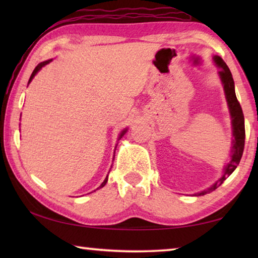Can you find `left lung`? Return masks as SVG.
I'll return each mask as SVG.
<instances>
[{
	"label": "left lung",
	"mask_w": 258,
	"mask_h": 258,
	"mask_svg": "<svg viewBox=\"0 0 258 258\" xmlns=\"http://www.w3.org/2000/svg\"><path fill=\"white\" fill-rule=\"evenodd\" d=\"M214 60H215L217 66L221 68V71L218 74H220L222 83H223L224 85L225 97H226V100H228L231 117H232L233 137H234L233 147H232V156H231V161L224 169L223 176H222L212 187H209L208 190L200 192V194L196 196H204L217 189V187L226 180V177L230 176L231 174L233 173L234 169L237 168V166L239 165L240 160H241V157L243 154V148H244V138H246V133H244L243 112H242L241 106H240V103L237 99V95H235L232 74H231L229 67L226 66L224 60L222 59L221 56H217V55L214 56Z\"/></svg>",
	"instance_id": "obj_1"
}]
</instances>
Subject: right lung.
<instances>
[{
  "label": "right lung",
  "instance_id": "add662e5",
  "mask_svg": "<svg viewBox=\"0 0 258 258\" xmlns=\"http://www.w3.org/2000/svg\"><path fill=\"white\" fill-rule=\"evenodd\" d=\"M50 61L51 60H47V61H43V62H41V63H38L37 64V66L36 67H35V69H34V72L32 73V75H30V78H29V81H28V83H30V81H32L33 80V78H34V76L35 75H36V74H37V72L38 71H40V69L42 68V67H44L45 66V64H47V63H49L50 62ZM126 132V130L125 131H123V132H121V134H120V137H119V139L121 138V137H123V135H124V133ZM107 181H108V176L106 177V180H104L103 182H102V184L101 185H100L99 187H102V186H104V185H106V183H107ZM99 187H98V189H99Z\"/></svg>",
  "mask_w": 258,
  "mask_h": 258
}]
</instances>
